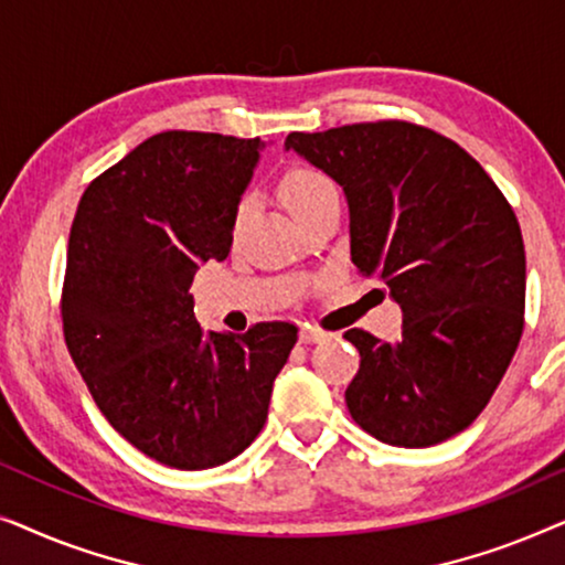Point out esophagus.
<instances>
[{
    "mask_svg": "<svg viewBox=\"0 0 565 565\" xmlns=\"http://www.w3.org/2000/svg\"><path fill=\"white\" fill-rule=\"evenodd\" d=\"M327 337H329L327 331H323V329H316V327H308V323H306L303 329H300V334H298V339H300V342H303V344L323 342V339H327Z\"/></svg>",
    "mask_w": 565,
    "mask_h": 565,
    "instance_id": "34e87169",
    "label": "esophagus"
}]
</instances>
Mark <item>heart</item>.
Returning a JSON list of instances; mask_svg holds the SVG:
<instances>
[{
	"label": "heart",
	"mask_w": 565,
	"mask_h": 565,
	"mask_svg": "<svg viewBox=\"0 0 565 565\" xmlns=\"http://www.w3.org/2000/svg\"><path fill=\"white\" fill-rule=\"evenodd\" d=\"M277 190H280L285 207H288L298 221H303L308 213L321 205V200H327L329 195H334L337 192L329 177L323 174L321 169H313V167H290L288 172L280 177ZM244 215H246V200H242V203L236 205L234 228H238V223L244 221Z\"/></svg>",
	"instance_id": "obj_1"
}]
</instances>
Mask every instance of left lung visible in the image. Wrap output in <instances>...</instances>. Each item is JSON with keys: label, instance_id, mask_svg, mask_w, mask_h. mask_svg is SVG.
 Segmentation results:
<instances>
[{"label": "left lung", "instance_id": "obj_1", "mask_svg": "<svg viewBox=\"0 0 565 565\" xmlns=\"http://www.w3.org/2000/svg\"><path fill=\"white\" fill-rule=\"evenodd\" d=\"M288 149L342 184L352 262L404 311L398 342L344 331L360 352L352 419L375 439L429 447L499 388L524 329L520 221L466 149L406 120L290 134Z\"/></svg>", "mask_w": 565, "mask_h": 565}]
</instances>
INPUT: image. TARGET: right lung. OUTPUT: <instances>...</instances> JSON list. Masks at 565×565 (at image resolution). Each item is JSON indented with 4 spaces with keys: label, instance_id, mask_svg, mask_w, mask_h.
I'll return each mask as SVG.
<instances>
[{
    "label": "right lung",
    "instance_id": "obj_1",
    "mask_svg": "<svg viewBox=\"0 0 565 565\" xmlns=\"http://www.w3.org/2000/svg\"><path fill=\"white\" fill-rule=\"evenodd\" d=\"M259 149V138L200 130L146 138L89 182L68 234V354L113 429L169 468L244 452L298 339L288 321L205 334L192 313V277L231 252Z\"/></svg>",
    "mask_w": 565,
    "mask_h": 565
}]
</instances>
